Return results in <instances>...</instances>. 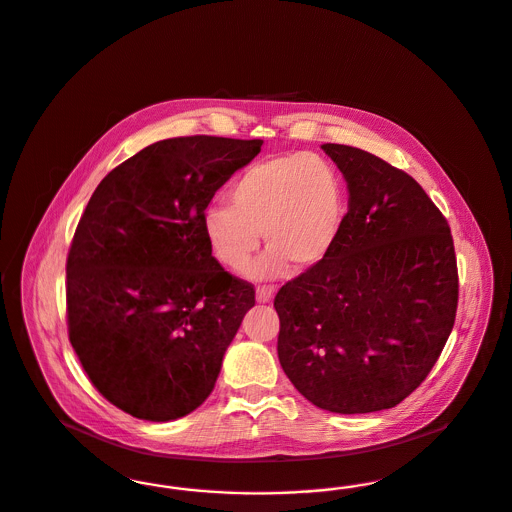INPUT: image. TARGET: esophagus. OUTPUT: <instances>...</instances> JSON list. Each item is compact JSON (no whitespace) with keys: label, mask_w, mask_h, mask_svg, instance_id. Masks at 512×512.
<instances>
[{"label":"esophagus","mask_w":512,"mask_h":512,"mask_svg":"<svg viewBox=\"0 0 512 512\" xmlns=\"http://www.w3.org/2000/svg\"><path fill=\"white\" fill-rule=\"evenodd\" d=\"M274 293H276L274 286H259L257 288V301L259 303H268L274 297Z\"/></svg>","instance_id":"esophagus-1"}]
</instances>
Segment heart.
I'll list each match as a JSON object with an SVG mask.
<instances>
[{
  "instance_id": "b5f03b06",
  "label": "heart",
  "mask_w": 512,
  "mask_h": 512,
  "mask_svg": "<svg viewBox=\"0 0 512 512\" xmlns=\"http://www.w3.org/2000/svg\"><path fill=\"white\" fill-rule=\"evenodd\" d=\"M226 205L203 215L213 257L242 270L263 240L267 251L245 274L274 278L320 265L340 240L347 192L340 172L317 155H282L247 167L230 186Z\"/></svg>"
}]
</instances>
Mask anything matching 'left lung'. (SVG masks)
<instances>
[{
  "label": "left lung",
  "instance_id": "1",
  "mask_svg": "<svg viewBox=\"0 0 512 512\" xmlns=\"http://www.w3.org/2000/svg\"><path fill=\"white\" fill-rule=\"evenodd\" d=\"M349 190L332 253L280 288L278 359L324 411L374 413L436 365L459 301L449 224L422 186L359 147L324 144Z\"/></svg>",
  "mask_w": 512,
  "mask_h": 512
}]
</instances>
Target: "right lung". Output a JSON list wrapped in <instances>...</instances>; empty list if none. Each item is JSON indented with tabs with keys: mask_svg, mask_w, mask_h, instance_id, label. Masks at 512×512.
<instances>
[{
	"mask_svg": "<svg viewBox=\"0 0 512 512\" xmlns=\"http://www.w3.org/2000/svg\"><path fill=\"white\" fill-rule=\"evenodd\" d=\"M263 140H161L99 182L67 257L69 340L94 388L151 422L195 411L255 305L213 257L203 215Z\"/></svg>",
	"mask_w": 512,
	"mask_h": 512,
	"instance_id": "1",
	"label": "right lung"
}]
</instances>
